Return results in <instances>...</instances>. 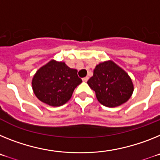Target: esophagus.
I'll list each match as a JSON object with an SVG mask.
<instances>
[{
	"label": "esophagus",
	"mask_w": 160,
	"mask_h": 160,
	"mask_svg": "<svg viewBox=\"0 0 160 160\" xmlns=\"http://www.w3.org/2000/svg\"><path fill=\"white\" fill-rule=\"evenodd\" d=\"M88 76H86V77H84V78L82 79V80H83L84 82H87V81H88Z\"/></svg>",
	"instance_id": "esophagus-1"
}]
</instances>
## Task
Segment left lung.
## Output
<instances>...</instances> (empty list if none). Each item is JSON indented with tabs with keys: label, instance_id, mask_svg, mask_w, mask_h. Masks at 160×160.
<instances>
[{
	"label": "left lung",
	"instance_id": "1",
	"mask_svg": "<svg viewBox=\"0 0 160 160\" xmlns=\"http://www.w3.org/2000/svg\"><path fill=\"white\" fill-rule=\"evenodd\" d=\"M88 84L95 91L101 105L109 108L126 103L134 92V84L128 73L112 60L96 66Z\"/></svg>",
	"mask_w": 160,
	"mask_h": 160
}]
</instances>
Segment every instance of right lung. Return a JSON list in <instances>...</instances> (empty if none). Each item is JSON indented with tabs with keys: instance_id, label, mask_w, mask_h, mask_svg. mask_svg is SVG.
Wrapping results in <instances>:
<instances>
[{
	"instance_id": "obj_1",
	"label": "right lung",
	"mask_w": 160,
	"mask_h": 160,
	"mask_svg": "<svg viewBox=\"0 0 160 160\" xmlns=\"http://www.w3.org/2000/svg\"><path fill=\"white\" fill-rule=\"evenodd\" d=\"M81 82L76 69L70 68L64 62L51 59L36 72L31 84L39 101L57 107L71 99L74 89Z\"/></svg>"
}]
</instances>
